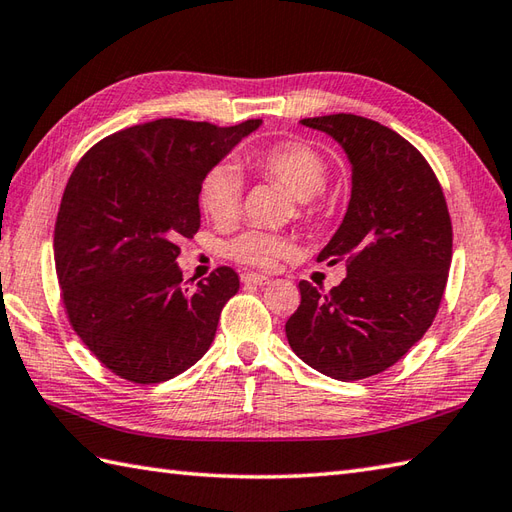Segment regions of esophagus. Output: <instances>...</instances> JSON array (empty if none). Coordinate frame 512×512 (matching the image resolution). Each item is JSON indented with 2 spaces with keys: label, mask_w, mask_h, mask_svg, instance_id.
Returning <instances> with one entry per match:
<instances>
[{
  "label": "esophagus",
  "mask_w": 512,
  "mask_h": 512,
  "mask_svg": "<svg viewBox=\"0 0 512 512\" xmlns=\"http://www.w3.org/2000/svg\"><path fill=\"white\" fill-rule=\"evenodd\" d=\"M242 284H250V286H266V284H270V279H268L266 275L244 273V275H242Z\"/></svg>",
  "instance_id": "34e87169"
}]
</instances>
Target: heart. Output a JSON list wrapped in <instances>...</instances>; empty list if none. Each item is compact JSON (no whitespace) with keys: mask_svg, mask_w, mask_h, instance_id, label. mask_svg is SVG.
I'll list each match as a JSON object with an SVG mask.
<instances>
[{"mask_svg":"<svg viewBox=\"0 0 512 512\" xmlns=\"http://www.w3.org/2000/svg\"><path fill=\"white\" fill-rule=\"evenodd\" d=\"M248 165L259 176L277 182L297 198V213L303 220H321L330 209V195L325 182L330 178V162L323 151L303 140H281L248 154ZM244 182L231 162H215L204 171L198 187L202 211L215 222H231L242 209ZM226 253L235 262L253 268L270 270L279 259L292 253V242L284 235L248 228L226 246Z\"/></svg>","mask_w":512,"mask_h":512,"instance_id":"obj_1","label":"heart"}]
</instances>
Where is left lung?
<instances>
[{
  "label": "left lung",
  "mask_w": 512,
  "mask_h": 512,
  "mask_svg": "<svg viewBox=\"0 0 512 512\" xmlns=\"http://www.w3.org/2000/svg\"><path fill=\"white\" fill-rule=\"evenodd\" d=\"M352 162V200L319 262H343L330 292L299 281L286 336L303 363L336 380L385 372L436 319L447 288L453 228L436 173L394 129L356 114L303 118Z\"/></svg>",
  "instance_id": "left-lung-1"
}]
</instances>
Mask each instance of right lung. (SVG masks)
Wrapping results in <instances>:
<instances>
[{
    "label": "right lung",
    "mask_w": 512,
    "mask_h": 512,
    "mask_svg": "<svg viewBox=\"0 0 512 512\" xmlns=\"http://www.w3.org/2000/svg\"><path fill=\"white\" fill-rule=\"evenodd\" d=\"M259 123L158 118L76 162L54 224V268L72 330L112 374L154 385L209 350L239 277L220 266L195 286L182 281L178 242L200 228L204 171Z\"/></svg>",
    "instance_id": "1"
}]
</instances>
